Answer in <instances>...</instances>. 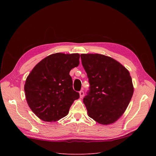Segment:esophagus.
I'll return each mask as SVG.
<instances>
[{
  "instance_id": "1",
  "label": "esophagus",
  "mask_w": 156,
  "mask_h": 156,
  "mask_svg": "<svg viewBox=\"0 0 156 156\" xmlns=\"http://www.w3.org/2000/svg\"><path fill=\"white\" fill-rule=\"evenodd\" d=\"M79 94H80V98H83V96H84V92L83 90H81L79 92Z\"/></svg>"
}]
</instances>
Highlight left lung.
<instances>
[{
	"instance_id": "obj_1",
	"label": "left lung",
	"mask_w": 156,
	"mask_h": 156,
	"mask_svg": "<svg viewBox=\"0 0 156 156\" xmlns=\"http://www.w3.org/2000/svg\"><path fill=\"white\" fill-rule=\"evenodd\" d=\"M90 87L83 99L88 116L101 124L116 121L133 94L128 70L116 60L100 54H81Z\"/></svg>"
}]
</instances>
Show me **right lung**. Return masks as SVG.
<instances>
[{"label":"right lung","instance_id":"obj_1","mask_svg":"<svg viewBox=\"0 0 156 156\" xmlns=\"http://www.w3.org/2000/svg\"><path fill=\"white\" fill-rule=\"evenodd\" d=\"M78 53H55L42 60L27 77L25 92L28 105L42 120L55 122L68 115L79 93L73 89L69 72L79 64Z\"/></svg>","mask_w":156,"mask_h":156}]
</instances>
